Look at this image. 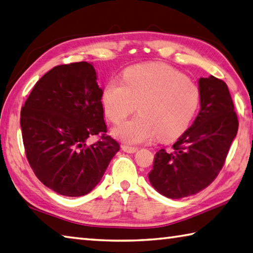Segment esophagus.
Listing matches in <instances>:
<instances>
[{
  "instance_id": "esophagus-1",
  "label": "esophagus",
  "mask_w": 253,
  "mask_h": 253,
  "mask_svg": "<svg viewBox=\"0 0 253 253\" xmlns=\"http://www.w3.org/2000/svg\"><path fill=\"white\" fill-rule=\"evenodd\" d=\"M122 150L126 152V153H135V152L139 150V147L135 146H128V145H122Z\"/></svg>"
}]
</instances>
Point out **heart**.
<instances>
[{
    "label": "heart",
    "instance_id": "obj_1",
    "mask_svg": "<svg viewBox=\"0 0 253 253\" xmlns=\"http://www.w3.org/2000/svg\"><path fill=\"white\" fill-rule=\"evenodd\" d=\"M101 100L107 117L117 125L139 104L140 114L114 128V135L130 144H141L157 135L161 141H170L184 133L197 112L201 90L175 68L146 64L127 68L122 82H109Z\"/></svg>",
    "mask_w": 253,
    "mask_h": 253
}]
</instances>
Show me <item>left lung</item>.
Segmentation results:
<instances>
[{"label":"left lung","mask_w":253,"mask_h":253,"mask_svg":"<svg viewBox=\"0 0 253 253\" xmlns=\"http://www.w3.org/2000/svg\"><path fill=\"white\" fill-rule=\"evenodd\" d=\"M198 84L201 110L193 126L173 150L157 152L149 173L152 186L171 199L192 196L215 180L239 126L226 83L211 76Z\"/></svg>","instance_id":"1"}]
</instances>
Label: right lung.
I'll use <instances>...</instances> for the list:
<instances>
[{"label":"right lung","instance_id":"1","mask_svg":"<svg viewBox=\"0 0 253 253\" xmlns=\"http://www.w3.org/2000/svg\"><path fill=\"white\" fill-rule=\"evenodd\" d=\"M93 66L87 61L59 65L38 80L21 110L28 163L46 187L68 197L88 194L120 150L107 135ZM98 135L91 146L86 139Z\"/></svg>","mask_w":253,"mask_h":253}]
</instances>
